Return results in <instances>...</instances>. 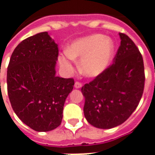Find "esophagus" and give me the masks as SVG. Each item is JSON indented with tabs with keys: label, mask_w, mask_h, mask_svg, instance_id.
Instances as JSON below:
<instances>
[{
	"label": "esophagus",
	"mask_w": 155,
	"mask_h": 155,
	"mask_svg": "<svg viewBox=\"0 0 155 155\" xmlns=\"http://www.w3.org/2000/svg\"><path fill=\"white\" fill-rule=\"evenodd\" d=\"M82 87V84H81V82H75L74 83V88H76V89H80V88Z\"/></svg>",
	"instance_id": "1"
}]
</instances>
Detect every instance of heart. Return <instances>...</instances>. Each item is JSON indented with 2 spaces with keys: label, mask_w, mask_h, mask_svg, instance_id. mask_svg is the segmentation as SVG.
<instances>
[{
  "label": "heart",
  "mask_w": 155,
  "mask_h": 155,
  "mask_svg": "<svg viewBox=\"0 0 155 155\" xmlns=\"http://www.w3.org/2000/svg\"><path fill=\"white\" fill-rule=\"evenodd\" d=\"M114 53L112 40L101 34L91 35L73 41L65 51L67 55H61L59 62L66 72L73 71L71 60L80 62V71L87 77H96L102 74L110 64Z\"/></svg>",
  "instance_id": "heart-1"
}]
</instances>
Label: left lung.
Returning a JSON list of instances; mask_svg holds the SVG:
<instances>
[{
  "instance_id": "8db88e82",
  "label": "left lung",
  "mask_w": 155,
  "mask_h": 155,
  "mask_svg": "<svg viewBox=\"0 0 155 155\" xmlns=\"http://www.w3.org/2000/svg\"><path fill=\"white\" fill-rule=\"evenodd\" d=\"M119 35L121 41L114 63L81 88L84 117L99 129L123 124L135 110L143 92L142 54L128 35Z\"/></svg>"
}]
</instances>
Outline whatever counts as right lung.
<instances>
[{"label": "right lung", "mask_w": 155, "mask_h": 155, "mask_svg": "<svg viewBox=\"0 0 155 155\" xmlns=\"http://www.w3.org/2000/svg\"><path fill=\"white\" fill-rule=\"evenodd\" d=\"M59 50L48 32L30 36L15 47L7 68V92L22 122L38 132L61 124L63 108L74 84L55 75Z\"/></svg>", "instance_id": "obj_1"}]
</instances>
